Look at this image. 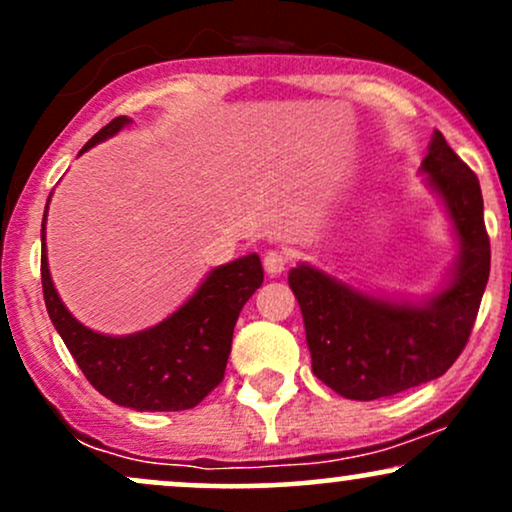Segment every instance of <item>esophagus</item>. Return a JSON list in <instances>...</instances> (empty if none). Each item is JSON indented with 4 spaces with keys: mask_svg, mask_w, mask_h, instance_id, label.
<instances>
[{
    "mask_svg": "<svg viewBox=\"0 0 512 512\" xmlns=\"http://www.w3.org/2000/svg\"><path fill=\"white\" fill-rule=\"evenodd\" d=\"M289 262H291V255L286 250L264 252V260H262L264 272H267L269 276H279L286 267H289Z\"/></svg>",
    "mask_w": 512,
    "mask_h": 512,
    "instance_id": "34e87169",
    "label": "esophagus"
}]
</instances>
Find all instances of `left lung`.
<instances>
[{
	"instance_id": "8db88e82",
	"label": "left lung",
	"mask_w": 512,
	"mask_h": 512,
	"mask_svg": "<svg viewBox=\"0 0 512 512\" xmlns=\"http://www.w3.org/2000/svg\"><path fill=\"white\" fill-rule=\"evenodd\" d=\"M421 170L448 207L460 240V260L443 291L426 303H395L351 289L310 264L289 272L313 373L346 399L370 402L440 378L462 354L477 320L491 269L479 178L438 129Z\"/></svg>"
}]
</instances>
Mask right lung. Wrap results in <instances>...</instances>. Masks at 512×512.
Instances as JSON below:
<instances>
[{
    "label": "right lung",
    "instance_id": "1",
    "mask_svg": "<svg viewBox=\"0 0 512 512\" xmlns=\"http://www.w3.org/2000/svg\"><path fill=\"white\" fill-rule=\"evenodd\" d=\"M129 122L132 120L125 115L115 117L88 139L81 154L110 139ZM45 216L40 228V279L45 308L88 383L110 402L137 411L197 407L226 373L233 327L240 310L262 286L260 257L245 255L216 267L190 301L149 330L127 337H108L81 325L57 296L45 252Z\"/></svg>",
    "mask_w": 512,
    "mask_h": 512
}]
</instances>
